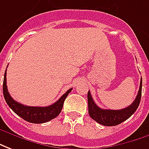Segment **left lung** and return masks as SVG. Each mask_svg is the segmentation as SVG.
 <instances>
[{"instance_id":"left-lung-1","label":"left lung","mask_w":149,"mask_h":149,"mask_svg":"<svg viewBox=\"0 0 149 149\" xmlns=\"http://www.w3.org/2000/svg\"><path fill=\"white\" fill-rule=\"evenodd\" d=\"M141 91H142V79L140 80V89L133 103L130 106L121 110H111V109L100 108L94 102L91 92L88 91L87 101H88V112L90 116L95 121H96L97 123L104 126H116L123 123V121L127 120L138 108L141 99Z\"/></svg>"}]
</instances>
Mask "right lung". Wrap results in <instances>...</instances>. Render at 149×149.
Masks as SVG:
<instances>
[{
    "label": "right lung",
    "instance_id": "1",
    "mask_svg": "<svg viewBox=\"0 0 149 149\" xmlns=\"http://www.w3.org/2000/svg\"><path fill=\"white\" fill-rule=\"evenodd\" d=\"M72 88L69 89L58 101L48 107H30L25 106L17 103L9 95L6 85V70H5L4 81H3V95L5 101L9 107L17 116L22 117L27 122L33 123H42L54 119L61 112L63 103L71 91Z\"/></svg>",
    "mask_w": 149,
    "mask_h": 149
}]
</instances>
